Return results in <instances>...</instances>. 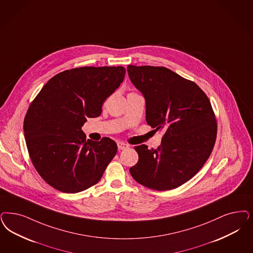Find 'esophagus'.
I'll list each match as a JSON object with an SVG mask.
<instances>
[{
    "instance_id": "34e87169",
    "label": "esophagus",
    "mask_w": 253,
    "mask_h": 253,
    "mask_svg": "<svg viewBox=\"0 0 253 253\" xmlns=\"http://www.w3.org/2000/svg\"><path fill=\"white\" fill-rule=\"evenodd\" d=\"M129 148V145L128 144H125L123 142H118V148L120 150H123V149H126V148Z\"/></svg>"
}]
</instances>
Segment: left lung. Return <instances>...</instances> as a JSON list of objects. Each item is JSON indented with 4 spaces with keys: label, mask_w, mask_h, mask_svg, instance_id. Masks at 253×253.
Segmentation results:
<instances>
[{
    "label": "left lung",
    "mask_w": 253,
    "mask_h": 253,
    "mask_svg": "<svg viewBox=\"0 0 253 253\" xmlns=\"http://www.w3.org/2000/svg\"><path fill=\"white\" fill-rule=\"evenodd\" d=\"M131 83L146 100V121L164 130L162 144L134 147L138 163L130 168L135 181L156 191L173 190L198 173L217 137V122L207 94L194 82L166 67H127Z\"/></svg>",
    "instance_id": "1"
}]
</instances>
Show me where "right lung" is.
<instances>
[{"instance_id":"add662e5","label":"right lung","mask_w":253,"mask_h":253,"mask_svg":"<svg viewBox=\"0 0 253 253\" xmlns=\"http://www.w3.org/2000/svg\"><path fill=\"white\" fill-rule=\"evenodd\" d=\"M122 66L79 67L49 79L30 105L24 136L38 174L60 192L76 193L95 185L117 154L116 142L86 140L87 118H97L102 105L122 83Z\"/></svg>"}]
</instances>
